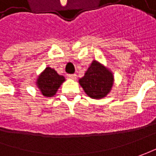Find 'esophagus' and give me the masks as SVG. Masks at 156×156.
Instances as JSON below:
<instances>
[{
	"label": "esophagus",
	"instance_id": "1",
	"mask_svg": "<svg viewBox=\"0 0 156 156\" xmlns=\"http://www.w3.org/2000/svg\"><path fill=\"white\" fill-rule=\"evenodd\" d=\"M67 77L69 79H71V80H75L76 79V75H75V74H73V75H68Z\"/></svg>",
	"mask_w": 156,
	"mask_h": 156
}]
</instances>
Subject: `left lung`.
I'll use <instances>...</instances> for the list:
<instances>
[{
	"mask_svg": "<svg viewBox=\"0 0 156 156\" xmlns=\"http://www.w3.org/2000/svg\"><path fill=\"white\" fill-rule=\"evenodd\" d=\"M113 81L114 77L111 72L94 61L79 82L89 97L101 99L109 93Z\"/></svg>",
	"mask_w": 156,
	"mask_h": 156,
	"instance_id": "obj_1",
	"label": "left lung"
}]
</instances>
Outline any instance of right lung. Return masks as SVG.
I'll return each instance as SVG.
<instances>
[{"instance_id":"add662e5","label":"right lung","mask_w":156,"mask_h":156,"mask_svg":"<svg viewBox=\"0 0 156 156\" xmlns=\"http://www.w3.org/2000/svg\"><path fill=\"white\" fill-rule=\"evenodd\" d=\"M64 81L65 78L62 75H58L55 69L47 68L39 76L37 86L44 96L50 97L55 94L57 89Z\"/></svg>"}]
</instances>
